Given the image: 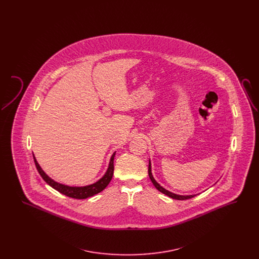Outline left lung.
<instances>
[{"label": "left lung", "mask_w": 259, "mask_h": 259, "mask_svg": "<svg viewBox=\"0 0 259 259\" xmlns=\"http://www.w3.org/2000/svg\"><path fill=\"white\" fill-rule=\"evenodd\" d=\"M148 176H149V179H150V181H151V183L153 184V185L160 191L162 193H164L165 195H167V196H169V197L172 198V199H176V200H187V199H190V198L194 197V196H196V195H178V194H175V193H172V192H170V191H168V190H166L165 188H163L162 186H161L155 180H154V178H153V176H152V174H151V165H150V161H149V164H148Z\"/></svg>", "instance_id": "obj_1"}]
</instances>
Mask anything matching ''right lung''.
Listing matches in <instances>:
<instances>
[{"label": "right lung", "instance_id": "right-lung-1", "mask_svg": "<svg viewBox=\"0 0 259 259\" xmlns=\"http://www.w3.org/2000/svg\"><path fill=\"white\" fill-rule=\"evenodd\" d=\"M114 155H115V152L111 155L109 168L105 174V176L102 179H100L98 182H96L93 185L76 187V186H68V185H61L59 183L54 182L52 179H50V177L44 172L42 169L39 167L38 163H37L34 154H33L37 172L40 175V177L44 179V181L48 185H50L51 187H53L54 189L59 191L62 194L66 195V196H69V197L74 198V199H85V198L91 197V196L97 194L99 192H101L102 190H104L107 187V185L110 184V182L112 179V175H113V170H114L113 158H114Z\"/></svg>", "mask_w": 259, "mask_h": 259}]
</instances>
